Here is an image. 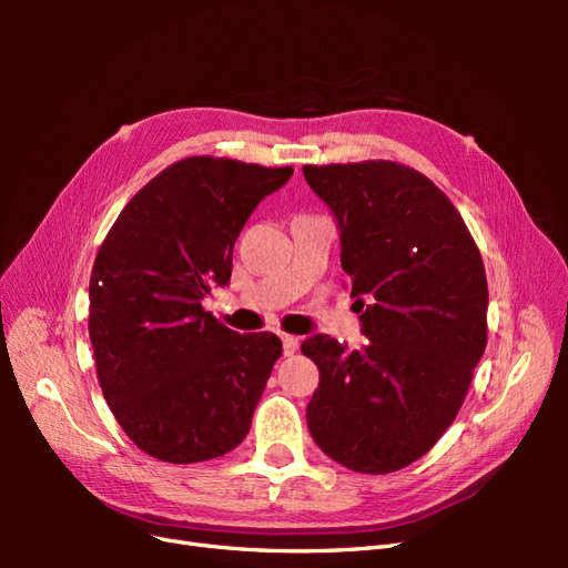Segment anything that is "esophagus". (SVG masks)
I'll return each instance as SVG.
<instances>
[{"label":"esophagus","instance_id":"1","mask_svg":"<svg viewBox=\"0 0 568 568\" xmlns=\"http://www.w3.org/2000/svg\"><path fill=\"white\" fill-rule=\"evenodd\" d=\"M282 343H284V355H294L301 346V338L298 336H282Z\"/></svg>","mask_w":568,"mask_h":568}]
</instances>
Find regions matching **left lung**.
I'll list each match as a JSON object with an SVG mask.
<instances>
[{"instance_id":"8db88e82","label":"left lung","mask_w":568,"mask_h":568,"mask_svg":"<svg viewBox=\"0 0 568 568\" xmlns=\"http://www.w3.org/2000/svg\"><path fill=\"white\" fill-rule=\"evenodd\" d=\"M341 232V267L369 343L348 353L315 334L320 369L307 428L320 450L363 474H390L448 432L488 341V282L450 199L393 161L303 165Z\"/></svg>"}]
</instances>
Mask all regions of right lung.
Returning a JSON list of instances; mask_svg holds the SVG:
<instances>
[{"instance_id": "obj_1", "label": "right lung", "mask_w": 568, "mask_h": 568, "mask_svg": "<svg viewBox=\"0 0 568 568\" xmlns=\"http://www.w3.org/2000/svg\"><path fill=\"white\" fill-rule=\"evenodd\" d=\"M291 175L288 165L182 159L130 199L101 244L90 277L97 376L146 455L192 464L246 438L282 341L236 334L201 303L230 282L255 205Z\"/></svg>"}]
</instances>
